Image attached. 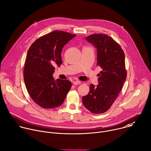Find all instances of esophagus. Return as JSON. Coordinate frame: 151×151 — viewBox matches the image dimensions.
<instances>
[{"mask_svg":"<svg viewBox=\"0 0 151 151\" xmlns=\"http://www.w3.org/2000/svg\"><path fill=\"white\" fill-rule=\"evenodd\" d=\"M73 84H74L75 85H79V84H80V83H81V82L80 81L77 80V81H73Z\"/></svg>","mask_w":151,"mask_h":151,"instance_id":"esophagus-1","label":"esophagus"}]
</instances>
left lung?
Returning <instances> with one entry per match:
<instances>
[{
  "mask_svg": "<svg viewBox=\"0 0 151 151\" xmlns=\"http://www.w3.org/2000/svg\"><path fill=\"white\" fill-rule=\"evenodd\" d=\"M97 50V63L102 70L99 85L90 84V91L82 97L84 106L95 114L109 110L122 90L126 79L125 54L119 44L107 35L93 34L86 37Z\"/></svg>",
  "mask_w": 151,
  "mask_h": 151,
  "instance_id": "1",
  "label": "left lung"
}]
</instances>
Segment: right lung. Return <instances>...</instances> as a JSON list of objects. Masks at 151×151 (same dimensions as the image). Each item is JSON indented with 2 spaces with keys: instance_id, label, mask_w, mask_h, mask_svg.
<instances>
[{
  "instance_id": "add662e5",
  "label": "right lung",
  "mask_w": 151,
  "mask_h": 151,
  "mask_svg": "<svg viewBox=\"0 0 151 151\" xmlns=\"http://www.w3.org/2000/svg\"><path fill=\"white\" fill-rule=\"evenodd\" d=\"M76 35L55 30L36 39L29 48L24 63V80L32 100L44 109L63 104L72 83L52 77L56 66L62 64L63 48Z\"/></svg>"
}]
</instances>
